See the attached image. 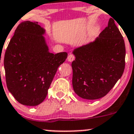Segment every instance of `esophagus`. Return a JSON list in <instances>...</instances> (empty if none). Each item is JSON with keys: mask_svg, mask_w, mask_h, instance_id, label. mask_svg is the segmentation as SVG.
Masks as SVG:
<instances>
[{"mask_svg": "<svg viewBox=\"0 0 134 134\" xmlns=\"http://www.w3.org/2000/svg\"><path fill=\"white\" fill-rule=\"evenodd\" d=\"M74 59H75L74 56L72 55V54H70V55L68 56V57H67V60H68V62H72L73 60H74Z\"/></svg>", "mask_w": 134, "mask_h": 134, "instance_id": "1", "label": "esophagus"}]
</instances>
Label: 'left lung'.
Here are the masks:
<instances>
[{"mask_svg": "<svg viewBox=\"0 0 134 134\" xmlns=\"http://www.w3.org/2000/svg\"><path fill=\"white\" fill-rule=\"evenodd\" d=\"M72 53L73 89L84 99L106 95L124 72L125 42L112 18L95 41L76 48Z\"/></svg>", "mask_w": 134, "mask_h": 134, "instance_id": "left-lung-1", "label": "left lung"}]
</instances>
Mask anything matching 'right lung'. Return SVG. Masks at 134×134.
I'll list each match as a JSON object with an SVG mask.
<instances>
[{
    "mask_svg": "<svg viewBox=\"0 0 134 134\" xmlns=\"http://www.w3.org/2000/svg\"><path fill=\"white\" fill-rule=\"evenodd\" d=\"M45 33L38 22H22L5 51L7 87L23 105L36 106L43 102L58 67L67 57L66 52H49Z\"/></svg>",
    "mask_w": 134,
    "mask_h": 134,
    "instance_id": "right-lung-1",
    "label": "right lung"
}]
</instances>
